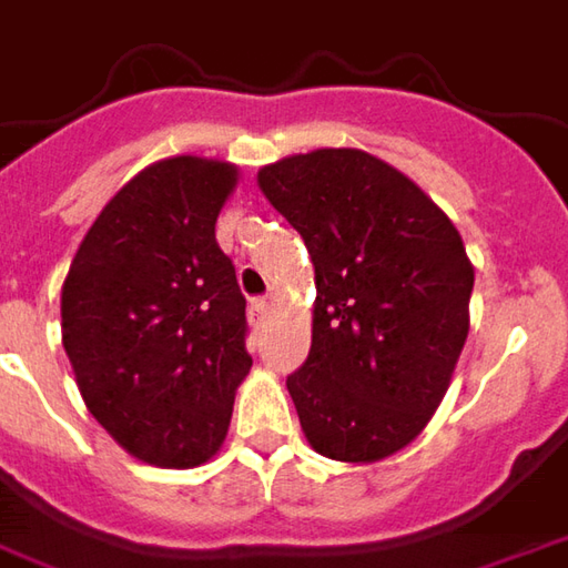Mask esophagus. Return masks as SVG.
<instances>
[{
  "mask_svg": "<svg viewBox=\"0 0 568 568\" xmlns=\"http://www.w3.org/2000/svg\"><path fill=\"white\" fill-rule=\"evenodd\" d=\"M270 314V304L264 298H254L252 301V307H248V320H252L254 326H261L264 320H267Z\"/></svg>",
  "mask_w": 568,
  "mask_h": 568,
  "instance_id": "esophagus-1",
  "label": "esophagus"
}]
</instances>
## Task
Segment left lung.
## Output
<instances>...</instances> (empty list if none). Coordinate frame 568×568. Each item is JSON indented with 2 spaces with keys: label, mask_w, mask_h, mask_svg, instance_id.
I'll return each instance as SVG.
<instances>
[{
  "label": "left lung",
  "mask_w": 568,
  "mask_h": 568,
  "mask_svg": "<svg viewBox=\"0 0 568 568\" xmlns=\"http://www.w3.org/2000/svg\"><path fill=\"white\" fill-rule=\"evenodd\" d=\"M257 186L314 261V338L285 379L316 454L376 463L438 410L469 333L476 270L447 214L361 149L292 154Z\"/></svg>",
  "instance_id": "1"
}]
</instances>
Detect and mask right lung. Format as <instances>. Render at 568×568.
Masks as SVG:
<instances>
[{"label": "right lung", "instance_id": "right-lung-1", "mask_svg": "<svg viewBox=\"0 0 568 568\" xmlns=\"http://www.w3.org/2000/svg\"><path fill=\"white\" fill-rule=\"evenodd\" d=\"M233 164L180 154L102 207L61 288V342L90 414L133 457L199 466L226 438L245 351V295L214 223Z\"/></svg>", "mask_w": 568, "mask_h": 568}]
</instances>
